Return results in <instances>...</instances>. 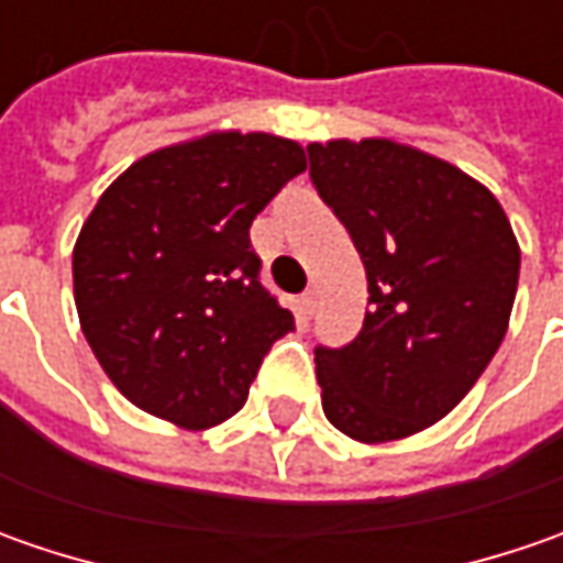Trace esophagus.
<instances>
[{"label":"esophagus","mask_w":563,"mask_h":563,"mask_svg":"<svg viewBox=\"0 0 563 563\" xmlns=\"http://www.w3.org/2000/svg\"><path fill=\"white\" fill-rule=\"evenodd\" d=\"M316 313V294L307 291L300 294V300H297V316L303 319V322H310V316Z\"/></svg>","instance_id":"1"}]
</instances>
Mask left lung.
Masks as SVG:
<instances>
[{"label":"left lung","instance_id":"left-lung-1","mask_svg":"<svg viewBox=\"0 0 563 563\" xmlns=\"http://www.w3.org/2000/svg\"><path fill=\"white\" fill-rule=\"evenodd\" d=\"M307 153L369 291L360 335L316 347L322 410L354 442H398L448 417L495 357L520 244L486 185L417 146L341 137Z\"/></svg>","mask_w":563,"mask_h":563}]
</instances>
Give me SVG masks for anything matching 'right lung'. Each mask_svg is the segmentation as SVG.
Listing matches in <instances>:
<instances>
[{"instance_id": "add662e5", "label": "right lung", "mask_w": 563, "mask_h": 563, "mask_svg": "<svg viewBox=\"0 0 563 563\" xmlns=\"http://www.w3.org/2000/svg\"><path fill=\"white\" fill-rule=\"evenodd\" d=\"M307 168L266 131H209L128 165L80 228L77 319L124 398L181 429L231 420L291 310L260 285L250 225Z\"/></svg>"}]
</instances>
